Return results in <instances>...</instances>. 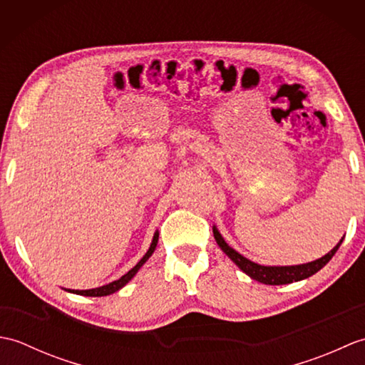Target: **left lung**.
Listing matches in <instances>:
<instances>
[{
    "label": "left lung",
    "mask_w": 365,
    "mask_h": 365,
    "mask_svg": "<svg viewBox=\"0 0 365 365\" xmlns=\"http://www.w3.org/2000/svg\"><path fill=\"white\" fill-rule=\"evenodd\" d=\"M213 235L216 243L220 245L221 250L226 252L229 257L235 262V265L246 273L250 277L255 279V281H259L262 284H267V285H282V284H290V282H297L301 281V279H306L309 276L315 274L317 271H320L327 263L332 259V255L336 254V251L339 250V246L342 245V240H340V243L332 247V251H329L327 255H323L322 259L319 260H314V262H309L304 263V265H294V267H262L257 265V263H254L251 260H247L246 257H243L242 254H238L235 250H232V247L224 242V238L221 237V234L216 227H213Z\"/></svg>",
    "instance_id": "left-lung-1"
}]
</instances>
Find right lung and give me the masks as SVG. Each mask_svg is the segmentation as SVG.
<instances>
[{
  "label": "right lung",
  "mask_w": 365,
  "mask_h": 365,
  "mask_svg": "<svg viewBox=\"0 0 365 365\" xmlns=\"http://www.w3.org/2000/svg\"><path fill=\"white\" fill-rule=\"evenodd\" d=\"M157 243H158V232H155V235H153V240H152V245H150V247H149V251L145 252L144 257H143L141 260H139V262L136 263V265L128 271L127 274H123L120 279H118V281L110 282V284H106V285H103V287H98V289H92V290H68V292L76 293V294H84V297H106V294H111V293H114V292H118L119 289H122V287L130 281L131 277H133V276L138 273V269L144 265L145 260L150 257V255H152L153 251H155V247H157Z\"/></svg>",
  "instance_id": "1"
}]
</instances>
